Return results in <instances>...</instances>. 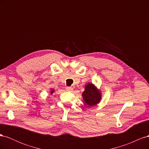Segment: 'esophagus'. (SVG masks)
Here are the masks:
<instances>
[{
	"label": "esophagus",
	"instance_id": "34e87169",
	"mask_svg": "<svg viewBox=\"0 0 149 149\" xmlns=\"http://www.w3.org/2000/svg\"><path fill=\"white\" fill-rule=\"evenodd\" d=\"M66 91H68V92H72V91H73V88H71V87H66Z\"/></svg>",
	"mask_w": 149,
	"mask_h": 149
}]
</instances>
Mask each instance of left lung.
<instances>
[{"label": "left lung", "instance_id": "1", "mask_svg": "<svg viewBox=\"0 0 149 149\" xmlns=\"http://www.w3.org/2000/svg\"><path fill=\"white\" fill-rule=\"evenodd\" d=\"M82 96L84 105L88 107L96 106L100 102L101 99V91L92 83L86 85Z\"/></svg>", "mask_w": 149, "mask_h": 149}]
</instances>
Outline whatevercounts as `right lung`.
<instances>
[{
    "instance_id": "add662e5",
    "label": "right lung",
    "mask_w": 149,
    "mask_h": 149,
    "mask_svg": "<svg viewBox=\"0 0 149 149\" xmlns=\"http://www.w3.org/2000/svg\"><path fill=\"white\" fill-rule=\"evenodd\" d=\"M54 91H54V89H51V91H50V93H51V94H52L54 93Z\"/></svg>"
}]
</instances>
